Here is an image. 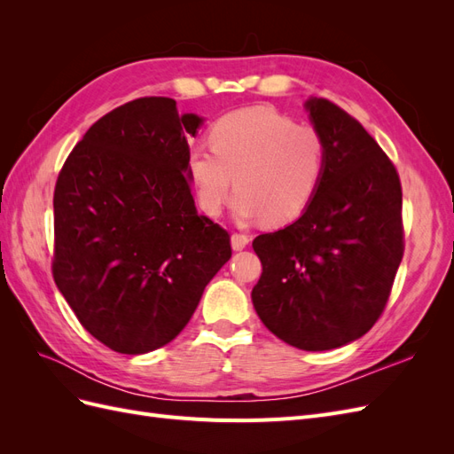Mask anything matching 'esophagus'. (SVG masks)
Masks as SVG:
<instances>
[{
    "mask_svg": "<svg viewBox=\"0 0 454 454\" xmlns=\"http://www.w3.org/2000/svg\"><path fill=\"white\" fill-rule=\"evenodd\" d=\"M248 242H250V237L248 235H242V232H235V235L231 237V246H232V250H244L246 246H248Z\"/></svg>",
    "mask_w": 454,
    "mask_h": 454,
    "instance_id": "esophagus-1",
    "label": "esophagus"
}]
</instances>
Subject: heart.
Instances as JSON below:
<instances>
[{"instance_id": "1", "label": "heart", "mask_w": 454, "mask_h": 454, "mask_svg": "<svg viewBox=\"0 0 454 454\" xmlns=\"http://www.w3.org/2000/svg\"><path fill=\"white\" fill-rule=\"evenodd\" d=\"M210 145L187 155V172L202 212L219 215L235 177L239 222L263 217L269 225L290 223L303 214L325 170V142L312 127L269 107H246L219 119Z\"/></svg>"}]
</instances>
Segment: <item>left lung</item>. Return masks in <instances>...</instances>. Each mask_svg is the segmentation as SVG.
<instances>
[{
	"label": "left lung",
	"mask_w": 454,
	"mask_h": 454,
	"mask_svg": "<svg viewBox=\"0 0 454 454\" xmlns=\"http://www.w3.org/2000/svg\"><path fill=\"white\" fill-rule=\"evenodd\" d=\"M325 142V170L297 222L259 235L257 316L301 350H332L379 320L403 257L402 184L358 121L325 98L305 104Z\"/></svg>",
	"instance_id": "8db88e82"
}]
</instances>
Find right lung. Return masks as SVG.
I'll return each mask as SVG.
<instances>
[{"label":"right lung","instance_id":"add662e5","mask_svg":"<svg viewBox=\"0 0 454 454\" xmlns=\"http://www.w3.org/2000/svg\"><path fill=\"white\" fill-rule=\"evenodd\" d=\"M202 117L164 96L132 100L85 132L54 187L52 277L102 345L145 354L180 335L231 239L200 215L187 155Z\"/></svg>","mask_w":454,"mask_h":454}]
</instances>
